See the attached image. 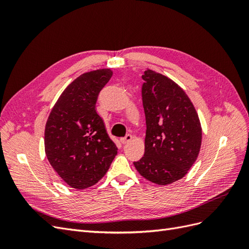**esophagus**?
Instances as JSON below:
<instances>
[{
	"instance_id": "1",
	"label": "esophagus",
	"mask_w": 249,
	"mask_h": 249,
	"mask_svg": "<svg viewBox=\"0 0 249 249\" xmlns=\"http://www.w3.org/2000/svg\"><path fill=\"white\" fill-rule=\"evenodd\" d=\"M132 139H133L132 135L131 134H127V135H125V137L122 138V143H124V144H126V143H129Z\"/></svg>"
}]
</instances>
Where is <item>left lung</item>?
<instances>
[{
  "mask_svg": "<svg viewBox=\"0 0 249 249\" xmlns=\"http://www.w3.org/2000/svg\"><path fill=\"white\" fill-rule=\"evenodd\" d=\"M142 79L144 156L134 165L149 182L169 185L184 178L197 159L200 122L189 96L175 81L149 69Z\"/></svg>",
  "mask_w": 249,
  "mask_h": 249,
  "instance_id": "left-lung-1",
  "label": "left lung"
}]
</instances>
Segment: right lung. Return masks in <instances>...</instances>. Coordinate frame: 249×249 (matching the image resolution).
Masks as SVG:
<instances>
[{
  "label": "right lung",
  "mask_w": 249,
  "mask_h": 249,
  "mask_svg": "<svg viewBox=\"0 0 249 249\" xmlns=\"http://www.w3.org/2000/svg\"><path fill=\"white\" fill-rule=\"evenodd\" d=\"M113 71L81 74L53 107L44 130V150L52 167L74 189H85L106 175L117 155L95 104Z\"/></svg>",
  "instance_id": "right-lung-1"
}]
</instances>
